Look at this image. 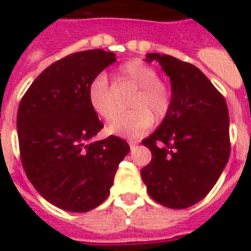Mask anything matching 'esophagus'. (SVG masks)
<instances>
[{
	"label": "esophagus",
	"instance_id": "obj_1",
	"mask_svg": "<svg viewBox=\"0 0 251 251\" xmlns=\"http://www.w3.org/2000/svg\"><path fill=\"white\" fill-rule=\"evenodd\" d=\"M137 145H138V142H130V149H131V151H133V150H135V147H137Z\"/></svg>",
	"mask_w": 251,
	"mask_h": 251
}]
</instances>
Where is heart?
Listing matches in <instances>:
<instances>
[{"label":"heart","instance_id":"b5f03b06","mask_svg":"<svg viewBox=\"0 0 251 251\" xmlns=\"http://www.w3.org/2000/svg\"><path fill=\"white\" fill-rule=\"evenodd\" d=\"M118 78L137 88L129 106L131 110L118 114L108 125V133L124 138H138L152 126L153 118L160 121L171 109L172 94L160 80L156 69L139 60H131L118 69ZM88 102L95 113L105 121L117 113L113 92L104 75L92 79L87 90Z\"/></svg>","mask_w":251,"mask_h":251}]
</instances>
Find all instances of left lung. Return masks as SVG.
Here are the masks:
<instances>
[{
  "instance_id": "8db88e82",
  "label": "left lung",
  "mask_w": 251,
  "mask_h": 251,
  "mask_svg": "<svg viewBox=\"0 0 251 251\" xmlns=\"http://www.w3.org/2000/svg\"><path fill=\"white\" fill-rule=\"evenodd\" d=\"M169 76L172 105L155 131L142 141L152 160L141 171L150 197L169 208H187L214 187L229 159V113L210 79L194 65L149 53Z\"/></svg>"
}]
</instances>
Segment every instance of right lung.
Returning a JSON list of instances; mask_svg holds the SVG:
<instances>
[{
  "mask_svg": "<svg viewBox=\"0 0 251 251\" xmlns=\"http://www.w3.org/2000/svg\"><path fill=\"white\" fill-rule=\"evenodd\" d=\"M116 62L102 49L74 53L47 68L29 86L18 108L22 164L33 187L53 206L87 212L101 204L113 185L127 142L102 129L88 102L94 78Z\"/></svg>",
  "mask_w": 251,
  "mask_h": 251,
  "instance_id": "right-lung-1",
  "label": "right lung"
}]
</instances>
